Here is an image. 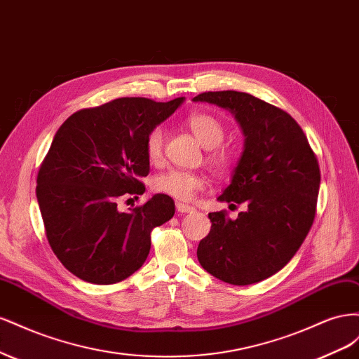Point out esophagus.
Masks as SVG:
<instances>
[{
	"label": "esophagus",
	"instance_id": "obj_1",
	"mask_svg": "<svg viewBox=\"0 0 359 359\" xmlns=\"http://www.w3.org/2000/svg\"><path fill=\"white\" fill-rule=\"evenodd\" d=\"M177 210H178V212H193L194 206L182 203V202H177Z\"/></svg>",
	"mask_w": 359,
	"mask_h": 359
}]
</instances>
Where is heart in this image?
<instances>
[{
	"mask_svg": "<svg viewBox=\"0 0 359 359\" xmlns=\"http://www.w3.org/2000/svg\"><path fill=\"white\" fill-rule=\"evenodd\" d=\"M187 126L191 130L194 137L199 140V144L210 149L208 163L214 170L224 173L232 169L235 156L232 151L220 147L224 139L226 130L219 118L211 114L198 112L189 116ZM163 149H165V130L157 126L147 136V157L151 161H158L163 156ZM203 187L205 180L198 175V173L189 170L169 169L160 173L154 180L156 191L166 194V196H170L177 201H190L194 196V193L202 190Z\"/></svg>",
	"mask_w": 359,
	"mask_h": 359,
	"instance_id": "1",
	"label": "heart"
}]
</instances>
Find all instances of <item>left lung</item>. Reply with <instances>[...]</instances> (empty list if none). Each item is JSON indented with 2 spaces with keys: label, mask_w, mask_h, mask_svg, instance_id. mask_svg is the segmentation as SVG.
<instances>
[{
  "label": "left lung",
  "mask_w": 359,
  "mask_h": 359,
  "mask_svg": "<svg viewBox=\"0 0 359 359\" xmlns=\"http://www.w3.org/2000/svg\"><path fill=\"white\" fill-rule=\"evenodd\" d=\"M193 102L229 111L245 137L231 184L217 199L247 210L236 220L224 211L208 214L199 264L224 283H257L287 265L310 231L320 184L316 154L295 119L252 94L208 91Z\"/></svg>",
  "instance_id": "1"
}]
</instances>
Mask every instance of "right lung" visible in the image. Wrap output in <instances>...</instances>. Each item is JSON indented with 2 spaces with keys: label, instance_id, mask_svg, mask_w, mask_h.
<instances>
[{
  "label": "right lung",
  "instance_id": "obj_1",
  "mask_svg": "<svg viewBox=\"0 0 359 359\" xmlns=\"http://www.w3.org/2000/svg\"><path fill=\"white\" fill-rule=\"evenodd\" d=\"M182 102L123 97L74 112L53 136L36 194L52 252L76 277L94 285L130 277L148 257L151 231L175 214L166 194L127 212L116 202L144 194L147 136Z\"/></svg>",
  "mask_w": 359,
  "mask_h": 359
}]
</instances>
